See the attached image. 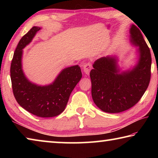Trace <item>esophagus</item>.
<instances>
[{"instance_id": "obj_1", "label": "esophagus", "mask_w": 158, "mask_h": 158, "mask_svg": "<svg viewBox=\"0 0 158 158\" xmlns=\"http://www.w3.org/2000/svg\"><path fill=\"white\" fill-rule=\"evenodd\" d=\"M92 68V65L90 63H85L84 64V66H83V69H84V72L86 74H89L90 69Z\"/></svg>"}]
</instances>
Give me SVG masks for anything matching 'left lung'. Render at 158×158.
Listing matches in <instances>:
<instances>
[{"mask_svg":"<svg viewBox=\"0 0 158 158\" xmlns=\"http://www.w3.org/2000/svg\"><path fill=\"white\" fill-rule=\"evenodd\" d=\"M130 41L139 47L138 63L132 69L120 72L114 56L95 61L90 73L93 100L107 113H119L132 107L142 97L151 80V55L139 29L132 25Z\"/></svg>","mask_w":158,"mask_h":158,"instance_id":"obj_1","label":"left lung"}]
</instances>
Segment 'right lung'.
<instances>
[{
  "instance_id": "right-lung-1",
  "label": "right lung",
  "mask_w": 158,
  "mask_h": 158,
  "mask_svg": "<svg viewBox=\"0 0 158 158\" xmlns=\"http://www.w3.org/2000/svg\"><path fill=\"white\" fill-rule=\"evenodd\" d=\"M40 28L33 26L17 44L10 67L15 98L21 107L42 118L58 116L65 110L69 95L82 77L81 68L74 65L63 69L52 84L38 85L28 81L21 65L23 49L32 41Z\"/></svg>"
}]
</instances>
